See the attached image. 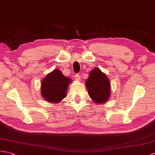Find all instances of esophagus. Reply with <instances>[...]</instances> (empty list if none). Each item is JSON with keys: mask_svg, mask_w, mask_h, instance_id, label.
I'll use <instances>...</instances> for the list:
<instances>
[{"mask_svg": "<svg viewBox=\"0 0 155 155\" xmlns=\"http://www.w3.org/2000/svg\"><path fill=\"white\" fill-rule=\"evenodd\" d=\"M75 80H78V81H80V80H81V78H80V75H79L78 74H76L75 75Z\"/></svg>", "mask_w": 155, "mask_h": 155, "instance_id": "1", "label": "esophagus"}]
</instances>
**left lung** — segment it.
Wrapping results in <instances>:
<instances>
[{
	"label": "left lung",
	"instance_id": "left-lung-1",
	"mask_svg": "<svg viewBox=\"0 0 155 155\" xmlns=\"http://www.w3.org/2000/svg\"><path fill=\"white\" fill-rule=\"evenodd\" d=\"M89 95L98 104L105 103L110 95V84L107 75L95 68L90 71L85 83Z\"/></svg>",
	"mask_w": 155,
	"mask_h": 155
}]
</instances>
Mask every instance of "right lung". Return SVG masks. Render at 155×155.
<instances>
[{"label":"right lung","instance_id":"1","mask_svg":"<svg viewBox=\"0 0 155 155\" xmlns=\"http://www.w3.org/2000/svg\"><path fill=\"white\" fill-rule=\"evenodd\" d=\"M71 80L58 69L47 74L41 82V95L49 103H59L66 97V91Z\"/></svg>","mask_w":155,"mask_h":155}]
</instances>
